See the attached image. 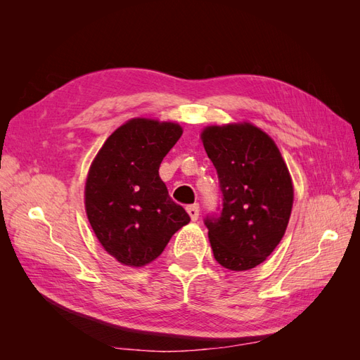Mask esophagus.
Instances as JSON below:
<instances>
[{
	"instance_id": "34e87169",
	"label": "esophagus",
	"mask_w": 360,
	"mask_h": 360,
	"mask_svg": "<svg viewBox=\"0 0 360 360\" xmlns=\"http://www.w3.org/2000/svg\"><path fill=\"white\" fill-rule=\"evenodd\" d=\"M186 210H188V213H189L192 221H197V219H198V216H200V205H198V204L188 205Z\"/></svg>"
}]
</instances>
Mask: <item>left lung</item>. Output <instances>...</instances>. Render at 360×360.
<instances>
[{
  "label": "left lung",
  "instance_id": "obj_1",
  "mask_svg": "<svg viewBox=\"0 0 360 360\" xmlns=\"http://www.w3.org/2000/svg\"><path fill=\"white\" fill-rule=\"evenodd\" d=\"M201 138L222 193L216 212L204 219L214 259L228 270L254 269L287 230L292 207L288 168L274 139L249 123L205 127Z\"/></svg>",
  "mask_w": 360,
  "mask_h": 360
}]
</instances>
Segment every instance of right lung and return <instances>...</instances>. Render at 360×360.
I'll return each instance as SVG.
<instances>
[{
	"label": "right lung",
	"instance_id": "right-lung-1",
	"mask_svg": "<svg viewBox=\"0 0 360 360\" xmlns=\"http://www.w3.org/2000/svg\"><path fill=\"white\" fill-rule=\"evenodd\" d=\"M183 134L176 123L134 118L97 153L85 183V210L96 237L117 261L156 259L191 217L169 197L159 167Z\"/></svg>",
	"mask_w": 360,
	"mask_h": 360
}]
</instances>
